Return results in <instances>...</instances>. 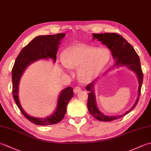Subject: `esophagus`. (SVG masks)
I'll use <instances>...</instances> for the list:
<instances>
[{
  "mask_svg": "<svg viewBox=\"0 0 151 151\" xmlns=\"http://www.w3.org/2000/svg\"><path fill=\"white\" fill-rule=\"evenodd\" d=\"M73 91H74V93H79L80 91H81V89L80 87H75V88H74Z\"/></svg>",
  "mask_w": 151,
  "mask_h": 151,
  "instance_id": "esophagus-1",
  "label": "esophagus"
}]
</instances>
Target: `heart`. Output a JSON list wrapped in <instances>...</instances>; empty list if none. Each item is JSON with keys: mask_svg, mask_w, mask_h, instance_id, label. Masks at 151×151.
I'll return each mask as SVG.
<instances>
[{"mask_svg": "<svg viewBox=\"0 0 151 151\" xmlns=\"http://www.w3.org/2000/svg\"><path fill=\"white\" fill-rule=\"evenodd\" d=\"M110 58V52L104 48H97L79 44L67 48L61 64L64 69H77L78 78L88 83L97 77Z\"/></svg>", "mask_w": 151, "mask_h": 151, "instance_id": "heart-1", "label": "heart"}]
</instances>
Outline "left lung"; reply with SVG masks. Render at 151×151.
I'll use <instances>...</instances> for the list:
<instances>
[{"instance_id": "left-lung-1", "label": "left lung", "mask_w": 151, "mask_h": 151, "mask_svg": "<svg viewBox=\"0 0 151 151\" xmlns=\"http://www.w3.org/2000/svg\"><path fill=\"white\" fill-rule=\"evenodd\" d=\"M93 40L97 39L98 41L106 46L111 50L112 56L115 60L114 65L110 69H109L105 74L109 70H111L115 68H119L121 67H125L132 70L135 73L137 80H138V94L136 102L129 110L124 112L120 115H107L101 112L97 106L96 95L95 94V84L97 82L98 79H96L91 84L86 86V89L89 91L88 99V109L93 117L101 121H111L123 117L129 112L136 107L138 102L141 93L143 75L139 58L137 54L134 49L132 46L127 42L126 40L115 33H104V34H93Z\"/></svg>"}]
</instances>
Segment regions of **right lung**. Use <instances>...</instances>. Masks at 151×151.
<instances>
[{"instance_id": "1", "label": "right lung", "mask_w": 151, "mask_h": 151, "mask_svg": "<svg viewBox=\"0 0 151 151\" xmlns=\"http://www.w3.org/2000/svg\"><path fill=\"white\" fill-rule=\"evenodd\" d=\"M65 34H57L47 36H39L32 40L19 54L12 72L13 97L22 115L32 123L37 125L54 124L63 119L67 111V106L73 97V88L67 87L61 91L58 97L56 109L53 113L46 117H35L28 115L21 106L19 99V89L22 75L30 64L40 60L51 59L56 62V54L61 40Z\"/></svg>"}]
</instances>
